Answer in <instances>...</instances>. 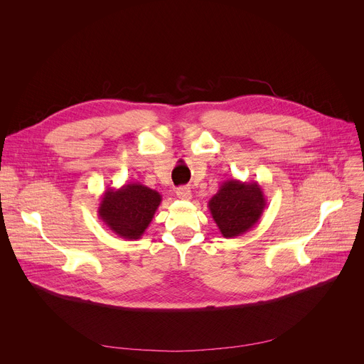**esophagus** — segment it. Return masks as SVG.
<instances>
[{
    "mask_svg": "<svg viewBox=\"0 0 364 364\" xmlns=\"http://www.w3.org/2000/svg\"><path fill=\"white\" fill-rule=\"evenodd\" d=\"M176 194H177L178 198H183V200H190V198H191V190H190V187H187V186L178 187V188L176 190Z\"/></svg>",
    "mask_w": 364,
    "mask_h": 364,
    "instance_id": "34e87169",
    "label": "esophagus"
}]
</instances>
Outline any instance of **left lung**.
Listing matches in <instances>:
<instances>
[{"instance_id":"8db88e82","label":"left lung","mask_w":364,"mask_h":364,"mask_svg":"<svg viewBox=\"0 0 364 364\" xmlns=\"http://www.w3.org/2000/svg\"><path fill=\"white\" fill-rule=\"evenodd\" d=\"M267 205L257 181L243 183L232 178L222 183L209 200V210L223 237H237L257 225Z\"/></svg>"}]
</instances>
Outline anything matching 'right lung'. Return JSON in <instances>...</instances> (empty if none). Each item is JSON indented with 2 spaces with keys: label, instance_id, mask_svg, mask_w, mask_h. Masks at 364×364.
Here are the masks:
<instances>
[{
  "label": "right lung",
  "instance_id": "obj_1",
  "mask_svg": "<svg viewBox=\"0 0 364 364\" xmlns=\"http://www.w3.org/2000/svg\"><path fill=\"white\" fill-rule=\"evenodd\" d=\"M161 194L141 183H127L103 193L97 215L109 230L128 240L139 239L161 204Z\"/></svg>",
  "mask_w": 364,
  "mask_h": 364
}]
</instances>
